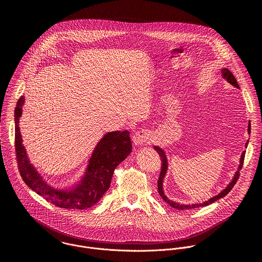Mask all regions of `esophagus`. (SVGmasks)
Masks as SVG:
<instances>
[{
    "label": "esophagus",
    "instance_id": "1",
    "mask_svg": "<svg viewBox=\"0 0 262 262\" xmlns=\"http://www.w3.org/2000/svg\"><path fill=\"white\" fill-rule=\"evenodd\" d=\"M150 137H151V133L148 129H141V130H138L134 135L133 142L135 145L139 146V145H142L145 142H147L149 139H150Z\"/></svg>",
    "mask_w": 262,
    "mask_h": 262
}]
</instances>
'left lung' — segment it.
Returning a JSON list of instances; mask_svg holds the SVG:
<instances>
[{
    "instance_id": "1",
    "label": "left lung",
    "mask_w": 262,
    "mask_h": 262,
    "mask_svg": "<svg viewBox=\"0 0 262 262\" xmlns=\"http://www.w3.org/2000/svg\"><path fill=\"white\" fill-rule=\"evenodd\" d=\"M222 74H223V78H224V79H226V80H227V81H228L232 86H234V87H236V88H239V86H238V84H237L236 79L234 78V76L232 74V72H231L229 69H227V68H223V69H222ZM248 133H249V134L251 133V123H250V122H249V125H248ZM248 143H249V141L246 143V147H247ZM155 149H156V150L159 152V155H160V157H161V159H162V169H161V174H160V177H159V180H158V191H159V194H160V196L163 198V200H164L165 202H167L171 207L176 208V209H181V210H183V209H191V208H197V207L207 206V205H209V204L213 203L214 201H216V200H219V199H221V198H223V197H225V196H226V195H227V194L232 190V188H233L234 184L236 183V181H237V179H238V177H239V170H242V168H243V164H244V160H245V154H246V151H244V152L242 154V157H241V163H239V166H238V171L235 173V175H234V177H233L232 181L227 185V188H226L225 190H223L219 195H216V196L212 197L211 199H209L208 201H205V202H203V203H199V204H192V205H190V204H189V205H184V204H179V203L173 202V201L169 200V199L165 196L164 191H163V180H164L165 174H166V172H167V168H168L167 157H166V155H165V151L163 150V149H161L160 147L155 146Z\"/></svg>"
}]
</instances>
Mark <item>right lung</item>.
Segmentation results:
<instances>
[{
	"label": "right lung",
	"instance_id": "obj_1",
	"mask_svg": "<svg viewBox=\"0 0 262 262\" xmlns=\"http://www.w3.org/2000/svg\"><path fill=\"white\" fill-rule=\"evenodd\" d=\"M25 98L20 96L14 111L15 152L18 170L26 184L47 201L66 209H86L96 204L108 190L116 167L132 152V141L127 130L111 132L103 136L95 147L81 182L70 191L57 190L46 183L30 164L21 144L18 127Z\"/></svg>",
	"mask_w": 262,
	"mask_h": 262
}]
</instances>
